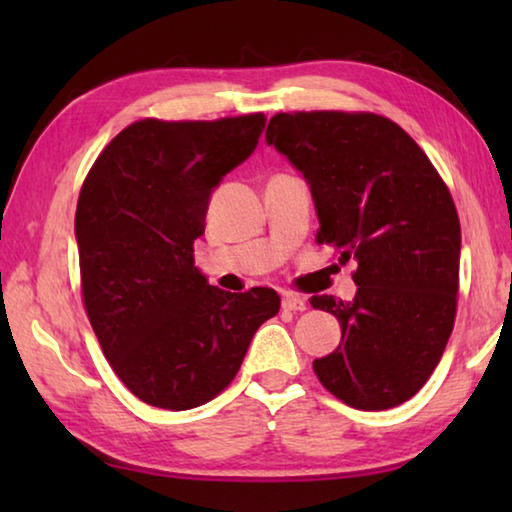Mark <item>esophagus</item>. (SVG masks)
Wrapping results in <instances>:
<instances>
[{
  "label": "esophagus",
  "instance_id": "34e87169",
  "mask_svg": "<svg viewBox=\"0 0 512 512\" xmlns=\"http://www.w3.org/2000/svg\"><path fill=\"white\" fill-rule=\"evenodd\" d=\"M282 307L287 311H305L307 309V300L296 296V293H287V296L282 298Z\"/></svg>",
  "mask_w": 512,
  "mask_h": 512
}]
</instances>
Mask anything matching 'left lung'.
I'll list each match as a JSON object with an SVG mask.
<instances>
[{"instance_id":"8db88e82","label":"left lung","mask_w":512,"mask_h":512,"mask_svg":"<svg viewBox=\"0 0 512 512\" xmlns=\"http://www.w3.org/2000/svg\"><path fill=\"white\" fill-rule=\"evenodd\" d=\"M266 142L309 183L318 244L357 262L352 302L309 300L341 325L339 348L314 361L316 377L352 409L411 400L456 318L461 221L445 180L404 128L375 112H277Z\"/></svg>"}]
</instances>
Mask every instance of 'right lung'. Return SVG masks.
<instances>
[{
    "label": "right lung",
    "instance_id": "right-lung-1",
    "mask_svg": "<svg viewBox=\"0 0 512 512\" xmlns=\"http://www.w3.org/2000/svg\"><path fill=\"white\" fill-rule=\"evenodd\" d=\"M264 126L262 112L140 119L83 180L74 221L83 305L115 375L158 409L214 400L280 311L273 289L221 291L194 266L212 189L255 151Z\"/></svg>",
    "mask_w": 512,
    "mask_h": 512
}]
</instances>
